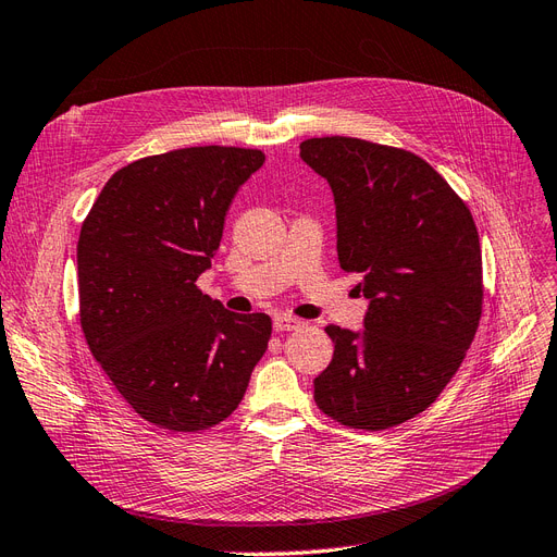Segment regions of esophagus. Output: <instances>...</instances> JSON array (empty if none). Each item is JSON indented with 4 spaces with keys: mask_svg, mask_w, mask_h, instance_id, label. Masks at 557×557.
I'll return each instance as SVG.
<instances>
[{
    "mask_svg": "<svg viewBox=\"0 0 557 557\" xmlns=\"http://www.w3.org/2000/svg\"><path fill=\"white\" fill-rule=\"evenodd\" d=\"M300 326H305L302 321L296 319V317H289V314H277L273 319V329L280 331V333H284V331H298Z\"/></svg>",
    "mask_w": 557,
    "mask_h": 557,
    "instance_id": "esophagus-1",
    "label": "esophagus"
}]
</instances>
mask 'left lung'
<instances>
[{"instance_id":"1","label":"left lung","mask_w":557,"mask_h":557,"mask_svg":"<svg viewBox=\"0 0 557 557\" xmlns=\"http://www.w3.org/2000/svg\"><path fill=\"white\" fill-rule=\"evenodd\" d=\"M335 196L337 259L361 273L363 333L326 326L333 361L314 403L333 421L386 430L433 405L479 329L483 275L470 208L414 152L363 138L300 143Z\"/></svg>"}]
</instances>
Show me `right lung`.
<instances>
[{"mask_svg": "<svg viewBox=\"0 0 557 557\" xmlns=\"http://www.w3.org/2000/svg\"><path fill=\"white\" fill-rule=\"evenodd\" d=\"M249 148L199 146L115 171L81 228L78 298L89 351L146 421L196 433L245 396L273 321L236 314L196 280L238 187L263 166Z\"/></svg>", "mask_w": 557, "mask_h": 557, "instance_id": "right-lung-1", "label": "right lung"}]
</instances>
